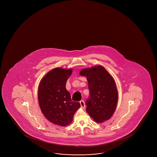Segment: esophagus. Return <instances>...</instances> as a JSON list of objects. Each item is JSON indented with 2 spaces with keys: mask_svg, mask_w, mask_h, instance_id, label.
<instances>
[{
  "mask_svg": "<svg viewBox=\"0 0 157 157\" xmlns=\"http://www.w3.org/2000/svg\"><path fill=\"white\" fill-rule=\"evenodd\" d=\"M80 105H81V107H82V108H84V107H85V102H84V100L80 101Z\"/></svg>",
  "mask_w": 157,
  "mask_h": 157,
  "instance_id": "1",
  "label": "esophagus"
}]
</instances>
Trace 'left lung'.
<instances>
[{"label": "left lung", "instance_id": "8db88e82", "mask_svg": "<svg viewBox=\"0 0 157 157\" xmlns=\"http://www.w3.org/2000/svg\"><path fill=\"white\" fill-rule=\"evenodd\" d=\"M79 74L86 77L89 84L90 95L85 104L89 116L98 123L111 118L116 110L118 98L112 77L101 66L82 69Z\"/></svg>", "mask_w": 157, "mask_h": 157}]
</instances>
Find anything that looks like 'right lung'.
Returning <instances> with one entry per match:
<instances>
[{
	"label": "right lung",
	"mask_w": 157,
	"mask_h": 157,
	"mask_svg": "<svg viewBox=\"0 0 157 157\" xmlns=\"http://www.w3.org/2000/svg\"><path fill=\"white\" fill-rule=\"evenodd\" d=\"M72 70L56 68L49 71L39 85V105L48 121L59 126L68 125L75 112L80 107L71 100L66 84Z\"/></svg>",
	"instance_id": "add662e5"
}]
</instances>
